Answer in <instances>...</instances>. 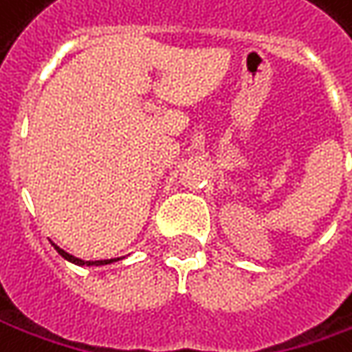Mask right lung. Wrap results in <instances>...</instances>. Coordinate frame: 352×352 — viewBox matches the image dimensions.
Masks as SVG:
<instances>
[{
  "instance_id": "obj_1",
  "label": "right lung",
  "mask_w": 352,
  "mask_h": 352,
  "mask_svg": "<svg viewBox=\"0 0 352 352\" xmlns=\"http://www.w3.org/2000/svg\"><path fill=\"white\" fill-rule=\"evenodd\" d=\"M52 245H54L56 251H58V253H60V255H62V257H64V259L72 261V263H76V265H87V267H93V265H95V267H99V265H109V263H113V261H116V259H104V261H81V259H78V257H74V255H69V253H66V251H64V249H60V248H58V245H56V243H52Z\"/></svg>"
}]
</instances>
